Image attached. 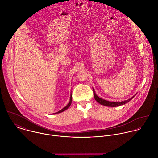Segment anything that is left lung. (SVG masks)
I'll use <instances>...</instances> for the list:
<instances>
[{
    "label": "left lung",
    "mask_w": 158,
    "mask_h": 158,
    "mask_svg": "<svg viewBox=\"0 0 158 158\" xmlns=\"http://www.w3.org/2000/svg\"><path fill=\"white\" fill-rule=\"evenodd\" d=\"M94 98H95V100L97 102H98L101 105H103V106H107V107H118V106H122V105H123V104H125V103H128L130 100H131L133 98V97L131 98H129L127 100L120 102H109V101H107V100H103L101 98H99L96 95L95 92H94Z\"/></svg>",
    "instance_id": "1"
}]
</instances>
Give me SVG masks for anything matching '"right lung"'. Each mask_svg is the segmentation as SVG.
Segmentation results:
<instances>
[{
  "label": "right lung",
  "mask_w": 158,
  "mask_h": 158,
  "mask_svg": "<svg viewBox=\"0 0 158 158\" xmlns=\"http://www.w3.org/2000/svg\"><path fill=\"white\" fill-rule=\"evenodd\" d=\"M71 102H72V95H71L70 101H69V102L68 103V104L67 105V106H66L65 107H64L63 109H61V110H60L59 112H56V113H55V114H59V113H61V112H64V110H66V109H68L69 108V107L71 106Z\"/></svg>",
  "instance_id": "right-lung-1"
}]
</instances>
